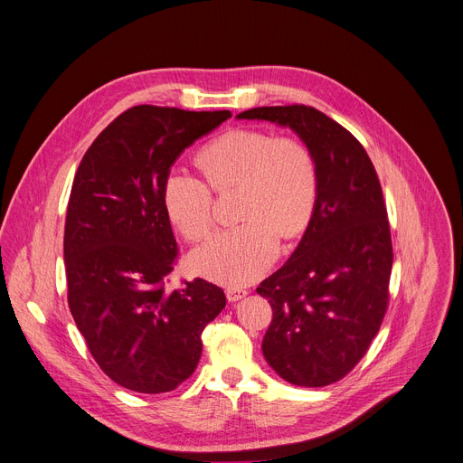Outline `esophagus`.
I'll use <instances>...</instances> for the list:
<instances>
[{"mask_svg": "<svg viewBox=\"0 0 463 463\" xmlns=\"http://www.w3.org/2000/svg\"><path fill=\"white\" fill-rule=\"evenodd\" d=\"M246 295H248V291L242 289V288H228L226 289V297H228L230 302H237V300L244 298Z\"/></svg>", "mask_w": 463, "mask_h": 463, "instance_id": "esophagus-1", "label": "esophagus"}]
</instances>
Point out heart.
<instances>
[{
	"mask_svg": "<svg viewBox=\"0 0 463 463\" xmlns=\"http://www.w3.org/2000/svg\"><path fill=\"white\" fill-rule=\"evenodd\" d=\"M198 166L217 193L239 189V226L219 232L191 254V269L226 286L263 276L279 252V235L295 239L309 226L318 198L313 152L295 137L232 129L198 154ZM172 224L189 241L213 230V193L205 182L172 172L163 189Z\"/></svg>",
	"mask_w": 463,
	"mask_h": 463,
	"instance_id": "obj_1",
	"label": "heart"
}]
</instances>
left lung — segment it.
Returning a JSON list of instances; mask_svg holds the SVG:
<instances>
[{"label": "left lung", "instance_id": "8db88e82", "mask_svg": "<svg viewBox=\"0 0 463 463\" xmlns=\"http://www.w3.org/2000/svg\"><path fill=\"white\" fill-rule=\"evenodd\" d=\"M237 118L288 126L315 156L313 219L293 256L256 291L272 307L267 364L289 383L330 385L358 365L387 309L393 246L376 170L358 138L307 105Z\"/></svg>", "mask_w": 463, "mask_h": 463}]
</instances>
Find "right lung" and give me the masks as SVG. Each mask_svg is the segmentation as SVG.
<instances>
[{"instance_id":"obj_1","label":"right lung","mask_w":463,"mask_h":463,"mask_svg":"<svg viewBox=\"0 0 463 463\" xmlns=\"http://www.w3.org/2000/svg\"><path fill=\"white\" fill-rule=\"evenodd\" d=\"M230 111L137 105L83 156L68 200V306L99 369L137 393H166L202 354V332L226 306L196 278L166 288L177 244L163 202L170 166Z\"/></svg>"}]
</instances>
